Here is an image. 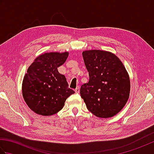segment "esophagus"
Listing matches in <instances>:
<instances>
[{
    "mask_svg": "<svg viewBox=\"0 0 154 154\" xmlns=\"http://www.w3.org/2000/svg\"><path fill=\"white\" fill-rule=\"evenodd\" d=\"M75 92L76 93H79L80 92V88H79V87H77L76 89H75Z\"/></svg>",
    "mask_w": 154,
    "mask_h": 154,
    "instance_id": "34e87169",
    "label": "esophagus"
}]
</instances>
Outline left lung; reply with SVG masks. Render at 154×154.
Wrapping results in <instances>:
<instances>
[{
    "label": "left lung",
    "mask_w": 154,
    "mask_h": 154,
    "mask_svg": "<svg viewBox=\"0 0 154 154\" xmlns=\"http://www.w3.org/2000/svg\"><path fill=\"white\" fill-rule=\"evenodd\" d=\"M89 81L81 87L87 109L99 118L112 117L125 106L130 96V81L125 67L112 52L83 51Z\"/></svg>",
    "instance_id": "left-lung-1"
}]
</instances>
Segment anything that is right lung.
<instances>
[{"label":"right lung","mask_w":154,"mask_h":154,"mask_svg":"<svg viewBox=\"0 0 154 154\" xmlns=\"http://www.w3.org/2000/svg\"><path fill=\"white\" fill-rule=\"evenodd\" d=\"M69 55L68 51L48 52L35 59L22 81V96L30 109L39 115L51 116L61 110L74 91L66 78L58 72Z\"/></svg>","instance_id":"right-lung-1"}]
</instances>
